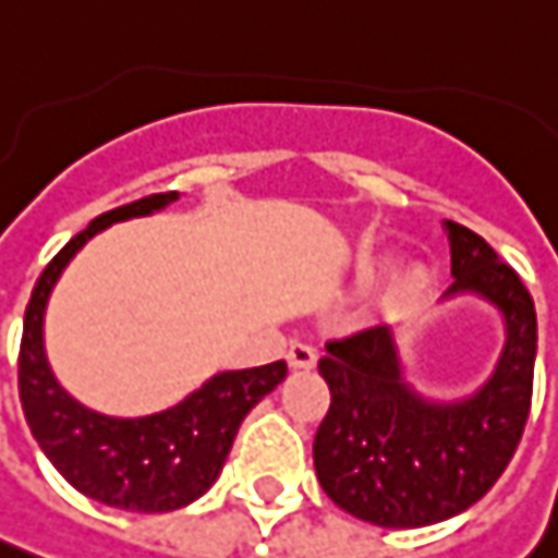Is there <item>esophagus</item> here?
<instances>
[{"mask_svg": "<svg viewBox=\"0 0 558 558\" xmlns=\"http://www.w3.org/2000/svg\"><path fill=\"white\" fill-rule=\"evenodd\" d=\"M287 361H290L293 371H312L317 364V352L312 345H305V342H293L290 352H287Z\"/></svg>", "mask_w": 558, "mask_h": 558, "instance_id": "1", "label": "esophagus"}]
</instances>
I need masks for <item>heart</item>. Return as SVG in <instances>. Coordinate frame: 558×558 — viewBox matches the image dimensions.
<instances>
[{
	"label": "heart",
	"instance_id": "obj_1",
	"mask_svg": "<svg viewBox=\"0 0 558 558\" xmlns=\"http://www.w3.org/2000/svg\"><path fill=\"white\" fill-rule=\"evenodd\" d=\"M386 268H389V256L364 259L357 265V280H361V283H374V280H379L386 275ZM429 283H433L429 265H426V262H408V265H401L392 278H389L379 302H383L386 312H404V308H411L413 302L429 290Z\"/></svg>",
	"mask_w": 558,
	"mask_h": 558
}]
</instances>
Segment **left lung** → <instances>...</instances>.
I'll use <instances>...</instances> for the list:
<instances>
[{
	"instance_id": "left-lung-1",
	"label": "left lung",
	"mask_w": 558,
	"mask_h": 558,
	"mask_svg": "<svg viewBox=\"0 0 558 558\" xmlns=\"http://www.w3.org/2000/svg\"><path fill=\"white\" fill-rule=\"evenodd\" d=\"M453 283L441 299L478 296L504 317L490 376L463 398H429L404 376L389 324L330 339L317 371L330 411L315 435L320 488L379 529H423L478 504L525 433L537 315L525 283L475 231L445 221Z\"/></svg>"
}]
</instances>
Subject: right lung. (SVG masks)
<instances>
[{
    "label": "right lung",
    "mask_w": 558,
    "mask_h": 558,
    "mask_svg": "<svg viewBox=\"0 0 558 558\" xmlns=\"http://www.w3.org/2000/svg\"><path fill=\"white\" fill-rule=\"evenodd\" d=\"M179 201V191L110 209L46 265L39 275L17 357V389L33 438L51 466L80 494L129 512H169L203 497L219 478L243 416L275 392L287 364L221 371L166 411L147 416H110L92 411L58 383L46 355V308L70 259L113 221L142 219Z\"/></svg>",
    "instance_id": "right-lung-1"
}]
</instances>
